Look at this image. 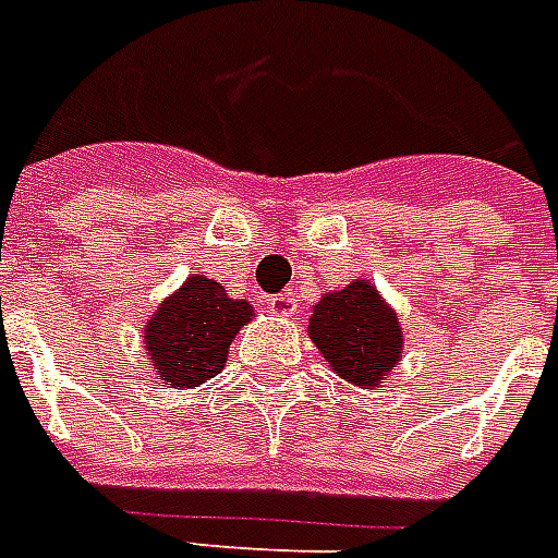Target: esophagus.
Returning <instances> with one entry per match:
<instances>
[{
    "label": "esophagus",
    "instance_id": "1",
    "mask_svg": "<svg viewBox=\"0 0 558 558\" xmlns=\"http://www.w3.org/2000/svg\"><path fill=\"white\" fill-rule=\"evenodd\" d=\"M294 305H296L294 294H288V291H284V294L270 296V312L274 314H291L294 312Z\"/></svg>",
    "mask_w": 558,
    "mask_h": 558
}]
</instances>
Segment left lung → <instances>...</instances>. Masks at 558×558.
I'll list each match as a JSON object with an SVG mask.
<instances>
[{"label":"left lung","mask_w":558,"mask_h":558,"mask_svg":"<svg viewBox=\"0 0 558 558\" xmlns=\"http://www.w3.org/2000/svg\"><path fill=\"white\" fill-rule=\"evenodd\" d=\"M308 335L335 374L353 385L379 388L403 350L397 314L364 279L326 294L314 305Z\"/></svg>","instance_id":"left-lung-1"}]
</instances>
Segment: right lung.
<instances>
[{
  "instance_id": "add662e5",
  "label": "right lung",
  "mask_w": 558,
  "mask_h": 558,
  "mask_svg": "<svg viewBox=\"0 0 558 558\" xmlns=\"http://www.w3.org/2000/svg\"><path fill=\"white\" fill-rule=\"evenodd\" d=\"M253 320V305L226 296L223 284L191 276L146 324L155 374L175 388H194L223 371L229 343Z\"/></svg>"
}]
</instances>
